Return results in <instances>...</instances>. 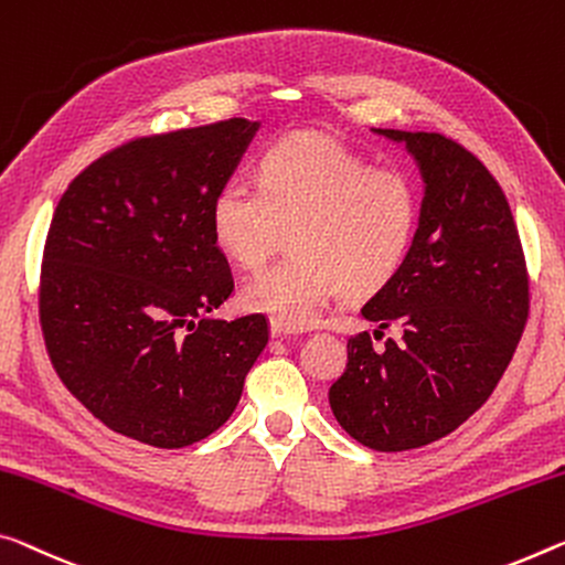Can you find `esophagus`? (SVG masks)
Returning a JSON list of instances; mask_svg holds the SVG:
<instances>
[{
	"mask_svg": "<svg viewBox=\"0 0 565 565\" xmlns=\"http://www.w3.org/2000/svg\"><path fill=\"white\" fill-rule=\"evenodd\" d=\"M291 334H299V329L284 324V321L271 319V337H291Z\"/></svg>",
	"mask_w": 565,
	"mask_h": 565,
	"instance_id": "1",
	"label": "esophagus"
}]
</instances>
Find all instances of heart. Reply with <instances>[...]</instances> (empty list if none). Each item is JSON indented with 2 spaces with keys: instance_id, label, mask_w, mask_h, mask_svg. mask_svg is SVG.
Listing matches in <instances>:
<instances>
[{
  "instance_id": "1",
  "label": "heart",
  "mask_w": 565,
  "mask_h": 565,
  "mask_svg": "<svg viewBox=\"0 0 565 565\" xmlns=\"http://www.w3.org/2000/svg\"><path fill=\"white\" fill-rule=\"evenodd\" d=\"M258 188L228 178L211 205L218 248L258 266L291 231L286 258L241 284L244 307L289 327L319 319L339 291L362 297L405 266L419 226V193L405 170L370 160L321 136L274 142L258 163Z\"/></svg>"
}]
</instances>
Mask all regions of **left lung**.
Wrapping results in <instances>:
<instances>
[{
	"instance_id": "obj_1",
	"label": "left lung",
	"mask_w": 565,
	"mask_h": 565,
	"mask_svg": "<svg viewBox=\"0 0 565 565\" xmlns=\"http://www.w3.org/2000/svg\"><path fill=\"white\" fill-rule=\"evenodd\" d=\"M405 142L425 183L405 266L362 307L399 339L347 342V370L329 387L337 423L380 452L429 445L478 412L503 377L527 319V271L503 188L440 132L372 128Z\"/></svg>"
}]
</instances>
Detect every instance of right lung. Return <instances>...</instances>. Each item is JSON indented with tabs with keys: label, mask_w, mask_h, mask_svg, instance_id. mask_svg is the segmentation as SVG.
<instances>
[{
	"label": "right lung",
	"mask_w": 565,
	"mask_h": 565,
	"mask_svg": "<svg viewBox=\"0 0 565 565\" xmlns=\"http://www.w3.org/2000/svg\"><path fill=\"white\" fill-rule=\"evenodd\" d=\"M258 125L231 118L125 142L62 195L40 321L65 387L115 433L175 450L234 415L266 317H211L234 291L211 205Z\"/></svg>",
	"instance_id": "obj_1"
}]
</instances>
